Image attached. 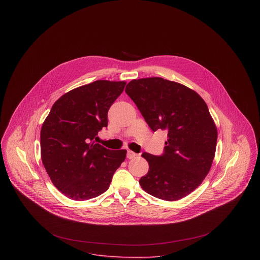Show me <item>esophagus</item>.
I'll list each match as a JSON object with an SVG mask.
<instances>
[{
  "mask_svg": "<svg viewBox=\"0 0 260 260\" xmlns=\"http://www.w3.org/2000/svg\"><path fill=\"white\" fill-rule=\"evenodd\" d=\"M136 156H137V154L134 153L133 151H131V150H128V151H127V158H128V159H134Z\"/></svg>",
  "mask_w": 260,
  "mask_h": 260,
  "instance_id": "esophagus-1",
  "label": "esophagus"
}]
</instances>
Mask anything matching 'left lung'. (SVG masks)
<instances>
[{
  "instance_id": "1",
  "label": "left lung",
  "mask_w": 260,
  "mask_h": 260,
  "mask_svg": "<svg viewBox=\"0 0 260 260\" xmlns=\"http://www.w3.org/2000/svg\"><path fill=\"white\" fill-rule=\"evenodd\" d=\"M125 92L149 127L168 137L161 156L142 154L149 170L140 185L162 200L185 197L202 183L215 155L217 129L206 103L192 89L159 77L132 80Z\"/></svg>"
}]
</instances>
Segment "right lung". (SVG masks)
<instances>
[{
    "instance_id": "add662e5",
    "label": "right lung",
    "mask_w": 260,
    "mask_h": 260,
    "mask_svg": "<svg viewBox=\"0 0 260 260\" xmlns=\"http://www.w3.org/2000/svg\"><path fill=\"white\" fill-rule=\"evenodd\" d=\"M126 82L98 80L60 97L41 129V158L56 186L68 198L83 201L104 193L126 150L95 143L107 127V114Z\"/></svg>"
}]
</instances>
